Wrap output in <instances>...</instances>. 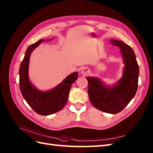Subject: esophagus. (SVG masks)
Masks as SVG:
<instances>
[{"label": "esophagus", "instance_id": "esophagus-1", "mask_svg": "<svg viewBox=\"0 0 153 153\" xmlns=\"http://www.w3.org/2000/svg\"><path fill=\"white\" fill-rule=\"evenodd\" d=\"M89 73V70L87 68H83L81 69V74L84 76H87Z\"/></svg>", "mask_w": 153, "mask_h": 153}]
</instances>
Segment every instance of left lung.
I'll use <instances>...</instances> for the list:
<instances>
[{"label":"left lung","instance_id":"obj_1","mask_svg":"<svg viewBox=\"0 0 153 153\" xmlns=\"http://www.w3.org/2000/svg\"><path fill=\"white\" fill-rule=\"evenodd\" d=\"M120 48L124 68L122 78L114 86H105L97 77H87L88 95L93 106L104 112L117 114L125 108L137 92L139 69L134 50L123 42L110 39Z\"/></svg>","mask_w":153,"mask_h":153}]
</instances>
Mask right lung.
Segmentation results:
<instances>
[{
	"label": "right lung",
	"instance_id": "right-lung-1",
	"mask_svg": "<svg viewBox=\"0 0 153 153\" xmlns=\"http://www.w3.org/2000/svg\"><path fill=\"white\" fill-rule=\"evenodd\" d=\"M52 39L46 41H50ZM40 39L28 47L19 68V87L25 101L38 114L47 116L53 114L63 108L69 97L71 84L76 82L78 73L71 74L62 82L50 91H42L34 87L29 79L28 70L31 52L42 42Z\"/></svg>",
	"mask_w": 153,
	"mask_h": 153
}]
</instances>
